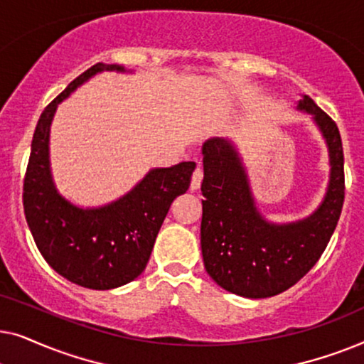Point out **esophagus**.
<instances>
[{"label":"esophagus","mask_w":364,"mask_h":364,"mask_svg":"<svg viewBox=\"0 0 364 364\" xmlns=\"http://www.w3.org/2000/svg\"><path fill=\"white\" fill-rule=\"evenodd\" d=\"M202 178H203V172H202V168H200V167H197L196 171H193V173H192L191 191H197V188H200Z\"/></svg>","instance_id":"1"}]
</instances>
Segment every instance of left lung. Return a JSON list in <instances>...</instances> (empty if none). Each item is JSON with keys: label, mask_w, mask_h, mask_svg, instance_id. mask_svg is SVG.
<instances>
[{"label": "left lung", "mask_w": 364, "mask_h": 364, "mask_svg": "<svg viewBox=\"0 0 364 364\" xmlns=\"http://www.w3.org/2000/svg\"><path fill=\"white\" fill-rule=\"evenodd\" d=\"M295 109L311 116L330 166L320 205L298 220L265 218L232 139L213 137L202 146L203 265L218 287L238 296L268 298L295 285L321 257L340 218L345 200L340 131L305 94Z\"/></svg>", "instance_id": "obj_1"}]
</instances>
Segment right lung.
<instances>
[{"label":"right lung","mask_w":364,"mask_h":364,"mask_svg":"<svg viewBox=\"0 0 364 364\" xmlns=\"http://www.w3.org/2000/svg\"><path fill=\"white\" fill-rule=\"evenodd\" d=\"M132 73L97 63L74 79L39 117L24 178L23 205L31 235L48 265L66 280L91 290H111L136 280L173 198L187 192L196 162L151 168L131 191L97 207H81L58 191L49 139L56 109L101 73Z\"/></svg>","instance_id":"1"}]
</instances>
